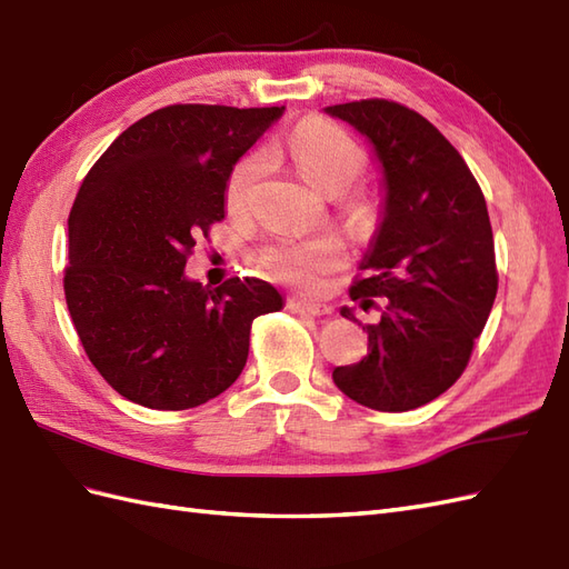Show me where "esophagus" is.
Listing matches in <instances>:
<instances>
[{
  "label": "esophagus",
  "mask_w": 569,
  "mask_h": 569,
  "mask_svg": "<svg viewBox=\"0 0 569 569\" xmlns=\"http://www.w3.org/2000/svg\"><path fill=\"white\" fill-rule=\"evenodd\" d=\"M288 310L312 315V317H322V315H331V305L312 302V300H305V298H298V296H290L288 298Z\"/></svg>",
  "instance_id": "obj_1"
}]
</instances>
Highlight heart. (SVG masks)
<instances>
[{
	"mask_svg": "<svg viewBox=\"0 0 569 569\" xmlns=\"http://www.w3.org/2000/svg\"><path fill=\"white\" fill-rule=\"evenodd\" d=\"M286 151L300 174L325 194H339L366 168V151L341 127L327 120H305L290 134ZM264 168V156L252 153L232 168L226 184V207L238 211L244 207L254 180ZM360 203H351V213L362 216ZM341 259L337 236H317L308 240H281L261 252V264L273 279L298 288H315L319 276L333 269Z\"/></svg>",
	"mask_w": 569,
	"mask_h": 569,
	"instance_id": "b5f03b06",
	"label": "heart"
}]
</instances>
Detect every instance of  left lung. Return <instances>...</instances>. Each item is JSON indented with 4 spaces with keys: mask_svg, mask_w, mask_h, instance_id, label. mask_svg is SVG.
Segmentation results:
<instances>
[{
    "mask_svg": "<svg viewBox=\"0 0 569 569\" xmlns=\"http://www.w3.org/2000/svg\"><path fill=\"white\" fill-rule=\"evenodd\" d=\"M372 146L382 168V211L351 298L366 310L368 356L331 372L348 399L368 409H418L469 366L498 293L486 197L459 151L416 110L382 98L329 106ZM346 319L358 322L351 308Z\"/></svg>",
    "mask_w": 569,
    "mask_h": 569,
    "instance_id": "left-lung-1",
    "label": "left lung"
}]
</instances>
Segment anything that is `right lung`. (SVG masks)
Here are the masks:
<instances>
[{
  "mask_svg": "<svg viewBox=\"0 0 569 569\" xmlns=\"http://www.w3.org/2000/svg\"><path fill=\"white\" fill-rule=\"evenodd\" d=\"M283 108L168 106L114 139L69 213L64 296L86 356L129 401L207 403L238 380L254 317L283 298L259 279L218 288L184 276L197 240L226 218L240 156Z\"/></svg>",
  "mask_w": 569,
  "mask_h": 569,
  "instance_id": "obj_1",
  "label": "right lung"
}]
</instances>
